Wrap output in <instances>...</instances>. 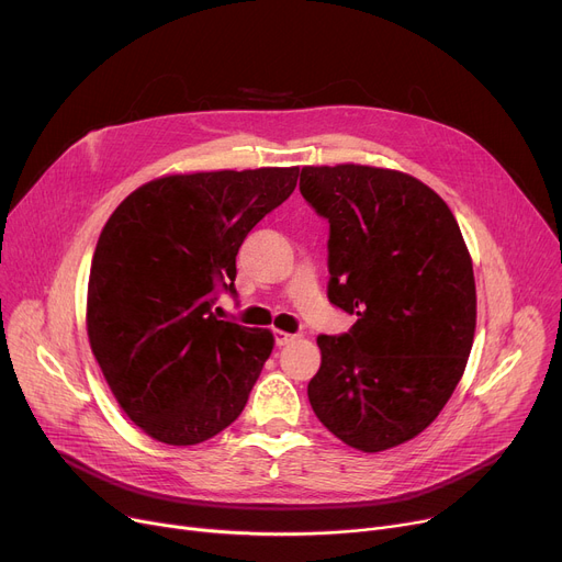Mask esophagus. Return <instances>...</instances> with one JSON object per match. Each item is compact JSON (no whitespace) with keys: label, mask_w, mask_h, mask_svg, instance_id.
Returning a JSON list of instances; mask_svg holds the SVG:
<instances>
[{"label":"esophagus","mask_w":562,"mask_h":562,"mask_svg":"<svg viewBox=\"0 0 562 562\" xmlns=\"http://www.w3.org/2000/svg\"><path fill=\"white\" fill-rule=\"evenodd\" d=\"M273 337H276V346H286L289 341H293V335H289L284 330H276Z\"/></svg>","instance_id":"34e87169"}]
</instances>
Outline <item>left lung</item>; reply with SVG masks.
I'll return each mask as SVG.
<instances>
[{
  "mask_svg": "<svg viewBox=\"0 0 562 562\" xmlns=\"http://www.w3.org/2000/svg\"><path fill=\"white\" fill-rule=\"evenodd\" d=\"M301 193L328 218V299L356 326L321 335L314 415L378 453L426 430L464 373L476 333L471 255L449 204L401 170L305 166Z\"/></svg>",
  "mask_w": 562,
  "mask_h": 562,
  "instance_id": "1",
  "label": "left lung"
}]
</instances>
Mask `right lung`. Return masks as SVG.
Here are the masks:
<instances>
[{"label": "right lung", "mask_w": 562, "mask_h": 562, "mask_svg": "<svg viewBox=\"0 0 562 562\" xmlns=\"http://www.w3.org/2000/svg\"><path fill=\"white\" fill-rule=\"evenodd\" d=\"M299 166L164 175L132 191L95 246L86 330L109 390L157 441L193 447L246 407L273 333L221 321L236 252L282 204Z\"/></svg>", "instance_id": "add662e5"}]
</instances>
